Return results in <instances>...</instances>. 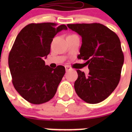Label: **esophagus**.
<instances>
[{"mask_svg": "<svg viewBox=\"0 0 132 132\" xmlns=\"http://www.w3.org/2000/svg\"><path fill=\"white\" fill-rule=\"evenodd\" d=\"M65 70H66V71H70V70H71L72 68L71 67H69V66H68V65H65Z\"/></svg>", "mask_w": 132, "mask_h": 132, "instance_id": "obj_1", "label": "esophagus"}]
</instances>
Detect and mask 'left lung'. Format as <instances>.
<instances>
[{"label":"left lung","instance_id":"1","mask_svg":"<svg viewBox=\"0 0 132 132\" xmlns=\"http://www.w3.org/2000/svg\"><path fill=\"white\" fill-rule=\"evenodd\" d=\"M69 28L82 37L78 59L87 61L89 73L77 70L78 78L74 84L75 92L89 104L105 100L118 86L123 64L118 36L99 23L67 24Z\"/></svg>","mask_w":132,"mask_h":132}]
</instances>
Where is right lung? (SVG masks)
Instances as JSON below:
<instances>
[{
    "instance_id": "obj_1",
    "label": "right lung",
    "mask_w": 132,
    "mask_h": 132,
    "mask_svg": "<svg viewBox=\"0 0 132 132\" xmlns=\"http://www.w3.org/2000/svg\"><path fill=\"white\" fill-rule=\"evenodd\" d=\"M52 22L30 24L20 31L9 56V65L15 89L26 101L34 104L48 102L55 94L65 73L59 65H45L53 38L67 30L65 25Z\"/></svg>"
}]
</instances>
